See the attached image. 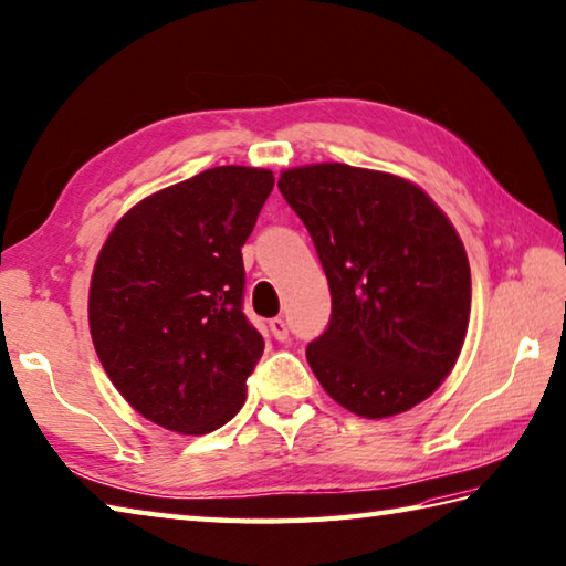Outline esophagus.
<instances>
[{
  "mask_svg": "<svg viewBox=\"0 0 566 566\" xmlns=\"http://www.w3.org/2000/svg\"><path fill=\"white\" fill-rule=\"evenodd\" d=\"M270 332H272V336L276 338V342H286V338H290V328H286V322H284L282 316H274L272 318Z\"/></svg>",
  "mask_w": 566,
  "mask_h": 566,
  "instance_id": "1",
  "label": "esophagus"
}]
</instances>
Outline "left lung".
Listing matches in <instances>:
<instances>
[{
	"instance_id": "8db88e82",
	"label": "left lung",
	"mask_w": 566,
	"mask_h": 566,
	"mask_svg": "<svg viewBox=\"0 0 566 566\" xmlns=\"http://www.w3.org/2000/svg\"><path fill=\"white\" fill-rule=\"evenodd\" d=\"M324 266L332 316L306 361L336 403L364 418L413 408L465 342L470 264L453 224L413 182L322 163L282 172Z\"/></svg>"
}]
</instances>
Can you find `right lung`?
Instances as JSON below:
<instances>
[{
  "instance_id": "add662e5",
  "label": "right lung",
  "mask_w": 566,
  "mask_h": 566,
  "mask_svg": "<svg viewBox=\"0 0 566 566\" xmlns=\"http://www.w3.org/2000/svg\"><path fill=\"white\" fill-rule=\"evenodd\" d=\"M272 188L270 170L210 168L138 202L108 234L91 338L113 386L153 423L205 436L242 408L264 352L244 316L242 244Z\"/></svg>"
}]
</instances>
